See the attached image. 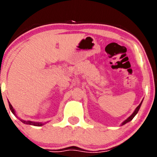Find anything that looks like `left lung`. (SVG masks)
<instances>
[{"label": "left lung", "mask_w": 157, "mask_h": 157, "mask_svg": "<svg viewBox=\"0 0 157 157\" xmlns=\"http://www.w3.org/2000/svg\"><path fill=\"white\" fill-rule=\"evenodd\" d=\"M141 104H142V102H141V103H140V105H138V106H137V107H136V109H135L134 112H133V114H131V116H130V117H128V119H127V120H125V121H124V122H123V123H122V125L125 124H126V123H128V122L131 121L132 120V119H133V117H135V115H136V114H137L138 111H139L140 108V106H141Z\"/></svg>", "instance_id": "obj_1"}]
</instances>
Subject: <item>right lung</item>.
Here are the masks:
<instances>
[{
  "label": "right lung",
  "instance_id": "right-lung-1",
  "mask_svg": "<svg viewBox=\"0 0 157 157\" xmlns=\"http://www.w3.org/2000/svg\"><path fill=\"white\" fill-rule=\"evenodd\" d=\"M9 107H10V111H12V113H13V114H15V111H14V110H13V107H12V105H10V102H9ZM21 121H22L23 123L26 124H31V125H34V126H42V125H43V123H36V122L26 121H23V120H21Z\"/></svg>",
  "mask_w": 157,
  "mask_h": 157
}]
</instances>
